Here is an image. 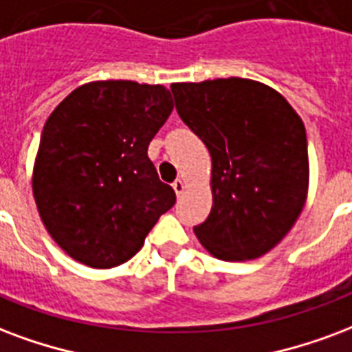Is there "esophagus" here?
<instances>
[{
	"label": "esophagus",
	"mask_w": 352,
	"mask_h": 352,
	"mask_svg": "<svg viewBox=\"0 0 352 352\" xmlns=\"http://www.w3.org/2000/svg\"><path fill=\"white\" fill-rule=\"evenodd\" d=\"M173 190H175L177 197H179V196H183V194H184V190H186V184H184L183 179H177L175 183H173Z\"/></svg>",
	"instance_id": "1"
}]
</instances>
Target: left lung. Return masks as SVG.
<instances>
[{"label":"left lung","instance_id":"1","mask_svg":"<svg viewBox=\"0 0 352 352\" xmlns=\"http://www.w3.org/2000/svg\"><path fill=\"white\" fill-rule=\"evenodd\" d=\"M175 108L210 153L212 207L194 233L210 256L269 254L298 220L309 162L300 116L280 93L248 78L171 83Z\"/></svg>","mask_w":352,"mask_h":352}]
</instances>
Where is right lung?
I'll use <instances>...</instances> for the list:
<instances>
[{
	"label": "right lung",
	"mask_w": 352,
	"mask_h": 352,
	"mask_svg": "<svg viewBox=\"0 0 352 352\" xmlns=\"http://www.w3.org/2000/svg\"><path fill=\"white\" fill-rule=\"evenodd\" d=\"M173 110L164 85L83 83L44 124L33 197L57 246L91 269H113L142 250L175 192L147 156Z\"/></svg>",
	"instance_id": "1"
}]
</instances>
